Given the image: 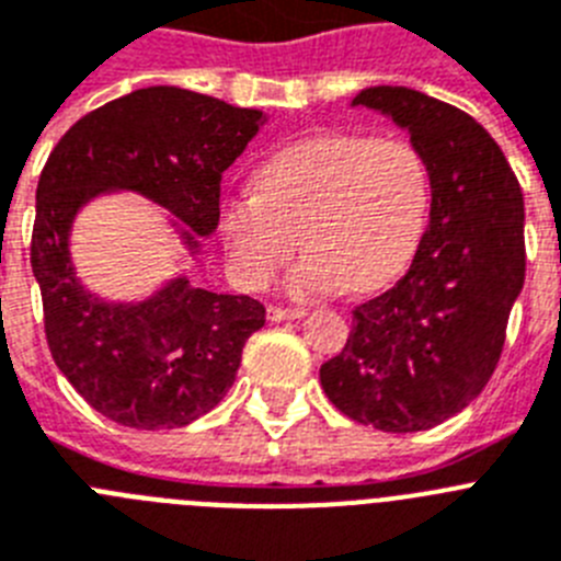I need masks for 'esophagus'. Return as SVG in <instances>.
I'll use <instances>...</instances> for the list:
<instances>
[{
	"instance_id": "obj_1",
	"label": "esophagus",
	"mask_w": 561,
	"mask_h": 561,
	"mask_svg": "<svg viewBox=\"0 0 561 561\" xmlns=\"http://www.w3.org/2000/svg\"><path fill=\"white\" fill-rule=\"evenodd\" d=\"M305 308H282V305H271L267 308V319L271 321H287V319H301Z\"/></svg>"
}]
</instances>
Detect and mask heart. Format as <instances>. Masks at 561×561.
<instances>
[{
	"label": "heart",
	"instance_id": "obj_1",
	"mask_svg": "<svg viewBox=\"0 0 561 561\" xmlns=\"http://www.w3.org/2000/svg\"><path fill=\"white\" fill-rule=\"evenodd\" d=\"M428 163L407 138L330 133L267 160L256 192L228 197L220 233L233 274L265 287L299 248L290 276L301 296L347 287L355 294L396 279L428 214Z\"/></svg>",
	"mask_w": 561,
	"mask_h": 561
}]
</instances>
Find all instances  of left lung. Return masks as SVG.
I'll return each mask as SVG.
<instances>
[{"label":"left lung","instance_id":"8db88e82","mask_svg":"<svg viewBox=\"0 0 561 561\" xmlns=\"http://www.w3.org/2000/svg\"><path fill=\"white\" fill-rule=\"evenodd\" d=\"M353 104L407 126L428 163L432 211L407 274L353 310L319 378L355 423L421 432L469 407L503 355L525 282L523 188L500 144L446 101L369 87Z\"/></svg>","mask_w":561,"mask_h":561}]
</instances>
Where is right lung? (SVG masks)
<instances>
[{
  "mask_svg": "<svg viewBox=\"0 0 561 561\" xmlns=\"http://www.w3.org/2000/svg\"><path fill=\"white\" fill-rule=\"evenodd\" d=\"M260 124V110L146 87L76 121L42 169L31 265L47 347L78 396L121 426L178 428L211 412L237 378L245 341L265 324V305L188 279L129 308L95 299L70 265L72 217L92 194L133 188L206 237L220 222L222 172Z\"/></svg>",
  "mask_w": 561,
  "mask_h": 561,
  "instance_id": "1",
  "label": "right lung"
}]
</instances>
